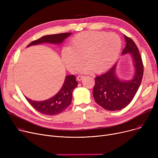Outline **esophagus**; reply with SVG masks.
Instances as JSON below:
<instances>
[{"label": "esophagus", "instance_id": "34e87169", "mask_svg": "<svg viewBox=\"0 0 158 158\" xmlns=\"http://www.w3.org/2000/svg\"><path fill=\"white\" fill-rule=\"evenodd\" d=\"M83 77H84L83 76H78L77 77V79L78 81H81L82 79H83Z\"/></svg>", "mask_w": 158, "mask_h": 158}]
</instances>
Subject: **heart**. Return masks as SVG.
Here are the masks:
<instances>
[{"mask_svg":"<svg viewBox=\"0 0 158 158\" xmlns=\"http://www.w3.org/2000/svg\"><path fill=\"white\" fill-rule=\"evenodd\" d=\"M121 48L122 41L117 34L85 31L71 39L70 46L63 48L61 57L66 67L72 72H76L85 59L88 64L82 69V71L93 70L101 73L113 65Z\"/></svg>","mask_w":158,"mask_h":158,"instance_id":"1","label":"heart"}]
</instances>
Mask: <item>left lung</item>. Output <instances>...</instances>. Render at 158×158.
<instances>
[{"instance_id": "left-lung-1", "label": "left lung", "mask_w": 158, "mask_h": 158, "mask_svg": "<svg viewBox=\"0 0 158 158\" xmlns=\"http://www.w3.org/2000/svg\"><path fill=\"white\" fill-rule=\"evenodd\" d=\"M126 45L122 55L131 54L135 68V75L130 81H122L115 74L117 63L113 67L95 78L93 95L95 102L104 109L117 111L126 107L133 99L142 82L143 64L139 50L134 41L124 35Z\"/></svg>"}]
</instances>
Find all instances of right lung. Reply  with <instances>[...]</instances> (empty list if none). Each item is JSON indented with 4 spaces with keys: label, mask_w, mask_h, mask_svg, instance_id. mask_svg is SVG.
Wrapping results in <instances>:
<instances>
[{
    "label": "right lung",
    "mask_w": 158,
    "mask_h": 158,
    "mask_svg": "<svg viewBox=\"0 0 158 158\" xmlns=\"http://www.w3.org/2000/svg\"><path fill=\"white\" fill-rule=\"evenodd\" d=\"M71 34V32H66L46 35L32 41L27 47L43 43L61 44ZM77 84L76 77L73 75H69L66 76L61 89L51 98L44 101H35L26 97V98L29 103L40 113L46 115H56L63 112L70 106L72 102L73 91L77 87Z\"/></svg>",
    "instance_id": "right-lung-1"
}]
</instances>
